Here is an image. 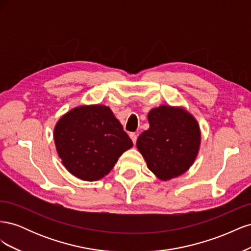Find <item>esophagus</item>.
Instances as JSON below:
<instances>
[{"label":"esophagus","mask_w":251,"mask_h":251,"mask_svg":"<svg viewBox=\"0 0 251 251\" xmlns=\"http://www.w3.org/2000/svg\"><path fill=\"white\" fill-rule=\"evenodd\" d=\"M130 137H131V139H132L133 143L135 144V143H136V141H137V135H136L135 133H131V134H130Z\"/></svg>","instance_id":"34e87169"}]
</instances>
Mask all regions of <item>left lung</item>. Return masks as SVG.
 <instances>
[{"label": "left lung", "instance_id": "obj_1", "mask_svg": "<svg viewBox=\"0 0 251 251\" xmlns=\"http://www.w3.org/2000/svg\"><path fill=\"white\" fill-rule=\"evenodd\" d=\"M150 128L140 134L137 148L148 168L161 180L185 173L195 161L200 146V130L195 118L170 105L151 110Z\"/></svg>", "mask_w": 251, "mask_h": 251}]
</instances>
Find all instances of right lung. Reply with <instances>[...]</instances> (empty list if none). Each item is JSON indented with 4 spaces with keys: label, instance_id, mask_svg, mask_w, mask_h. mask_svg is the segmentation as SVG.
<instances>
[{
    "label": "right lung",
    "instance_id": "add662e5",
    "mask_svg": "<svg viewBox=\"0 0 251 251\" xmlns=\"http://www.w3.org/2000/svg\"><path fill=\"white\" fill-rule=\"evenodd\" d=\"M63 164L75 177L96 181L104 177L133 142L110 108L83 105L68 112L54 128Z\"/></svg>",
    "mask_w": 251,
    "mask_h": 251
}]
</instances>
